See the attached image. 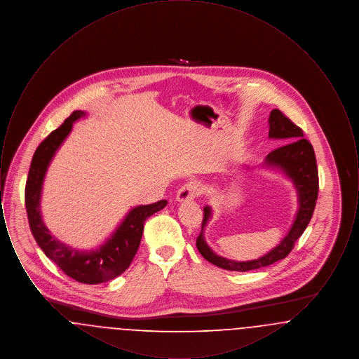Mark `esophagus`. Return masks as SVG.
<instances>
[{
    "label": "esophagus",
    "instance_id": "esophagus-1",
    "mask_svg": "<svg viewBox=\"0 0 359 359\" xmlns=\"http://www.w3.org/2000/svg\"><path fill=\"white\" fill-rule=\"evenodd\" d=\"M201 192H202L201 183H198L196 180H189L186 184H183L182 187L179 188L176 199L179 202H186V201H191V199L199 196Z\"/></svg>",
    "mask_w": 359,
    "mask_h": 359
}]
</instances>
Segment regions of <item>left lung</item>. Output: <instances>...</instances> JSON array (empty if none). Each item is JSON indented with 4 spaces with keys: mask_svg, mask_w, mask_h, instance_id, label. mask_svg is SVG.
Returning <instances> with one entry per match:
<instances>
[{
    "mask_svg": "<svg viewBox=\"0 0 359 359\" xmlns=\"http://www.w3.org/2000/svg\"><path fill=\"white\" fill-rule=\"evenodd\" d=\"M268 122H269V138L280 140L283 145L276 148L265 157L264 165L284 172V175H287V177H290L292 180L297 192V203H299L297 212L288 234L281 239L280 243L274 246L271 252L252 261H234V259L218 256L207 245L203 230L208 219L212 215V210L210 205H205L203 208L205 217L202 222V231L196 238V248L199 253L205 257L208 262L226 271L248 272V271H255V269L272 265L280 259H284L293 249L294 242L300 238V236L307 229L318 201L319 177H318L316 157L311 142L306 138H303L304 137L303 130L299 126H296L288 117H285L278 109H273L271 111Z\"/></svg>",
    "mask_w": 359,
    "mask_h": 359,
    "instance_id": "obj_1",
    "label": "left lung"
}]
</instances>
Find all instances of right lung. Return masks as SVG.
<instances>
[{"instance_id": "obj_1", "label": "right lung", "mask_w": 359, "mask_h": 359, "mask_svg": "<svg viewBox=\"0 0 359 359\" xmlns=\"http://www.w3.org/2000/svg\"><path fill=\"white\" fill-rule=\"evenodd\" d=\"M85 116L86 111L82 110L74 111L37 147L25 186V207L31 231L44 255L71 278L83 284H101L116 278L129 268L141 242L144 223L168 202L158 201L152 205L133 207L114 233L97 249L79 250L52 236L43 222L40 210L44 177L53 156L71 133L74 122Z\"/></svg>"}]
</instances>
